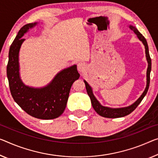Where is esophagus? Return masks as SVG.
I'll list each match as a JSON object with an SVG mask.
<instances>
[{
	"label": "esophagus",
	"mask_w": 158,
	"mask_h": 158,
	"mask_svg": "<svg viewBox=\"0 0 158 158\" xmlns=\"http://www.w3.org/2000/svg\"><path fill=\"white\" fill-rule=\"evenodd\" d=\"M77 71L82 73H83L85 71V69H86L85 65V64H83V63L80 62L77 64Z\"/></svg>",
	"instance_id": "1"
}]
</instances>
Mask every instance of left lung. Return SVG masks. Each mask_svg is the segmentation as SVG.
<instances>
[{"mask_svg":"<svg viewBox=\"0 0 158 158\" xmlns=\"http://www.w3.org/2000/svg\"><path fill=\"white\" fill-rule=\"evenodd\" d=\"M129 28L132 31H133V32L137 35V37L138 39H139V40L141 41L142 43L143 44V45L145 46V56H146L148 64V65L147 75H146V77H147L146 87H145V90L141 94V96H140L134 103L132 104L131 105L126 106V107H122V108H110V107H107V106H104L102 105H101V104L99 102L98 99H97L95 98V97L94 96L91 87L89 86V85L85 81H84L85 84L87 93L88 94L89 98H90L93 107L99 115L103 116V117L118 118V117H123V116L128 115L129 114L131 113L133 110H135V109L138 106V104L141 102L143 99L144 98V97L145 96V94H146L148 90L149 85H150V71H151V59H150V56L149 54L148 46L146 40H145L143 36L138 31V30L135 27H133L132 25H129Z\"/></svg>","mask_w":158,"mask_h":158,"instance_id":"8db88e82","label":"left lung"}]
</instances>
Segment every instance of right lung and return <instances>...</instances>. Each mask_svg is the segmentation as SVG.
Listing matches in <instances>:
<instances>
[{
    "label": "right lung",
    "instance_id": "add662e5",
    "mask_svg": "<svg viewBox=\"0 0 158 158\" xmlns=\"http://www.w3.org/2000/svg\"><path fill=\"white\" fill-rule=\"evenodd\" d=\"M37 24L29 23L23 26L15 38L9 50L7 77L14 100L25 112L40 119H53L64 111L70 89L80 74L77 65H74L60 71L44 87L35 88L23 83L19 72V52L25 41L24 35Z\"/></svg>",
    "mask_w": 158,
    "mask_h": 158
}]
</instances>
